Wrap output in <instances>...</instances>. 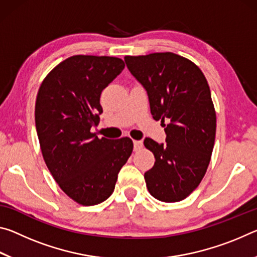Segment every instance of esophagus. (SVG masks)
Instances as JSON below:
<instances>
[{"mask_svg": "<svg viewBox=\"0 0 257 257\" xmlns=\"http://www.w3.org/2000/svg\"><path fill=\"white\" fill-rule=\"evenodd\" d=\"M143 142L142 141H134V150L135 151H139L143 149Z\"/></svg>", "mask_w": 257, "mask_h": 257, "instance_id": "obj_1", "label": "esophagus"}]
</instances>
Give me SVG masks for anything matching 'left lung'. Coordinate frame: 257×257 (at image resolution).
I'll return each instance as SVG.
<instances>
[{
  "instance_id": "obj_1",
  "label": "left lung",
  "mask_w": 257,
  "mask_h": 257,
  "mask_svg": "<svg viewBox=\"0 0 257 257\" xmlns=\"http://www.w3.org/2000/svg\"><path fill=\"white\" fill-rule=\"evenodd\" d=\"M124 62L145 87L152 115L167 134L165 144L144 141L155 158L144 175L147 189L159 201H182L201 184L214 146L216 114L206 78L194 62L171 52L127 55Z\"/></svg>"
}]
</instances>
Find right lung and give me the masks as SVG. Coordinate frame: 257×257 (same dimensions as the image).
Here are the masks:
<instances>
[{"label":"right lung","instance_id":"1","mask_svg":"<svg viewBox=\"0 0 257 257\" xmlns=\"http://www.w3.org/2000/svg\"><path fill=\"white\" fill-rule=\"evenodd\" d=\"M123 68L114 56L73 55L52 69L38 89L35 123L43 159L60 188L80 205L110 197L133 153L129 137L90 133L103 112L102 90Z\"/></svg>","mask_w":257,"mask_h":257}]
</instances>
